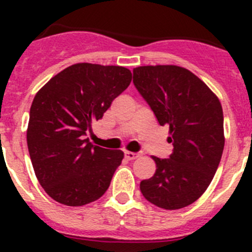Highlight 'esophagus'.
<instances>
[{"label": "esophagus", "mask_w": 252, "mask_h": 252, "mask_svg": "<svg viewBox=\"0 0 252 252\" xmlns=\"http://www.w3.org/2000/svg\"><path fill=\"white\" fill-rule=\"evenodd\" d=\"M140 157L139 153H131V151H125V158L128 160H135Z\"/></svg>", "instance_id": "obj_1"}]
</instances>
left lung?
I'll list each match as a JSON object with an SVG mask.
<instances>
[{
    "label": "left lung",
    "mask_w": 252,
    "mask_h": 252,
    "mask_svg": "<svg viewBox=\"0 0 252 252\" xmlns=\"http://www.w3.org/2000/svg\"><path fill=\"white\" fill-rule=\"evenodd\" d=\"M133 84L160 126H169L168 141L174 146L169 159L151 157L157 170L140 190L160 208H184L206 192L221 161V102L197 75L178 65L137 66Z\"/></svg>",
    "instance_id": "left-lung-1"
}]
</instances>
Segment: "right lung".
<instances>
[{
	"label": "right lung",
	"mask_w": 252,
	"mask_h": 252,
	"mask_svg": "<svg viewBox=\"0 0 252 252\" xmlns=\"http://www.w3.org/2000/svg\"><path fill=\"white\" fill-rule=\"evenodd\" d=\"M132 74L119 65L78 63L51 78L30 108L29 154L40 186L54 201L84 206L104 194L124 153L86 139Z\"/></svg>",
	"instance_id": "1"
}]
</instances>
